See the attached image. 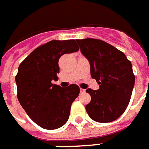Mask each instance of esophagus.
<instances>
[{
	"mask_svg": "<svg viewBox=\"0 0 149 149\" xmlns=\"http://www.w3.org/2000/svg\"><path fill=\"white\" fill-rule=\"evenodd\" d=\"M80 90H81V93H84L85 91H86V90H84V89H80Z\"/></svg>",
	"mask_w": 149,
	"mask_h": 149,
	"instance_id": "obj_1",
	"label": "esophagus"
}]
</instances>
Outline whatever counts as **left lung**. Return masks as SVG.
Here are the masks:
<instances>
[{
    "label": "left lung",
    "instance_id": "obj_1",
    "mask_svg": "<svg viewBox=\"0 0 149 149\" xmlns=\"http://www.w3.org/2000/svg\"><path fill=\"white\" fill-rule=\"evenodd\" d=\"M91 65V75L100 89L86 92L91 100L86 110L92 120L111 122L122 115L130 102L134 85L132 65L125 54L104 40H76Z\"/></svg>",
    "mask_w": 149,
    "mask_h": 149
}]
</instances>
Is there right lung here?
I'll use <instances>...</instances> for the list:
<instances>
[{"mask_svg": "<svg viewBox=\"0 0 149 149\" xmlns=\"http://www.w3.org/2000/svg\"><path fill=\"white\" fill-rule=\"evenodd\" d=\"M78 50L75 40H50L34 49L19 65L15 77L18 100L28 117L44 129L55 130L68 120L80 88L72 84L63 89L52 81L58 79L59 58Z\"/></svg>", "mask_w": 149, "mask_h": 149, "instance_id": "add662e5", "label": "right lung"}]
</instances>
